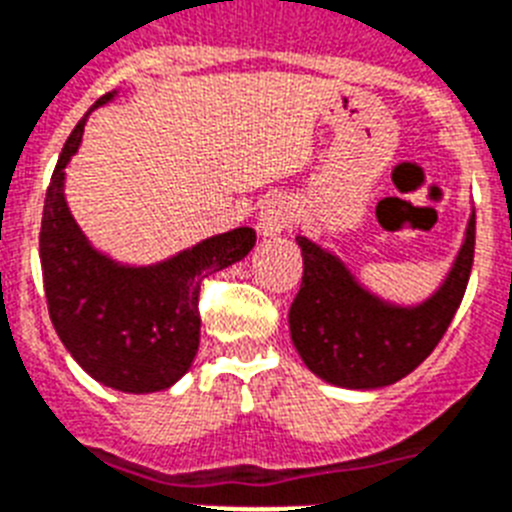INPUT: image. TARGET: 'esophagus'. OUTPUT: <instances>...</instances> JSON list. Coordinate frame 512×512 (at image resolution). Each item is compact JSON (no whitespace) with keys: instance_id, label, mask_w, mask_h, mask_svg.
I'll return each mask as SVG.
<instances>
[{"instance_id":"obj_1","label":"esophagus","mask_w":512,"mask_h":512,"mask_svg":"<svg viewBox=\"0 0 512 512\" xmlns=\"http://www.w3.org/2000/svg\"><path fill=\"white\" fill-rule=\"evenodd\" d=\"M298 217V207L292 202L287 194H269L261 204V212H259V227L261 235H277L282 233L285 227H290Z\"/></svg>"}]
</instances>
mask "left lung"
I'll list each match as a JSON object with an SVG mask.
<instances>
[{"instance_id":"1","label":"left lung","mask_w":512,"mask_h":512,"mask_svg":"<svg viewBox=\"0 0 512 512\" xmlns=\"http://www.w3.org/2000/svg\"><path fill=\"white\" fill-rule=\"evenodd\" d=\"M476 217L451 274L430 300L396 308L370 295L334 253L298 235L303 282L290 305V336L308 370L344 388L401 381L430 357L464 300L474 264Z\"/></svg>"}]
</instances>
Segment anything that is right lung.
Here are the masks:
<instances>
[{"label":"right lung","mask_w":512,"mask_h":512,"mask_svg":"<svg viewBox=\"0 0 512 512\" xmlns=\"http://www.w3.org/2000/svg\"><path fill=\"white\" fill-rule=\"evenodd\" d=\"M111 98L113 93L103 95L93 108ZM85 119L61 150L43 204L41 269L48 316L69 355L95 381L124 393L163 391L191 368L199 349L202 282L248 256L256 233L235 227L142 269L116 264L90 248L61 189Z\"/></svg>","instance_id":"add662e5"}]
</instances>
